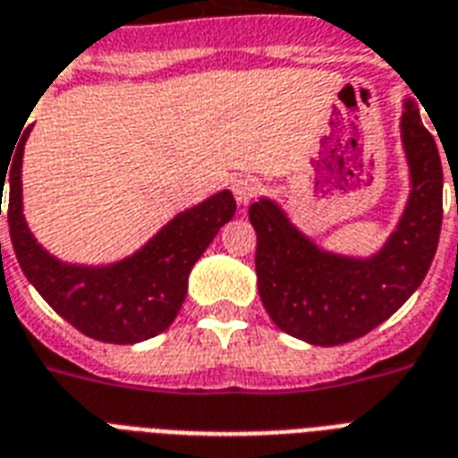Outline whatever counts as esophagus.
Listing matches in <instances>:
<instances>
[{
	"label": "esophagus",
	"mask_w": 458,
	"mask_h": 458,
	"mask_svg": "<svg viewBox=\"0 0 458 458\" xmlns=\"http://www.w3.org/2000/svg\"><path fill=\"white\" fill-rule=\"evenodd\" d=\"M233 192H235V199L240 204H250L259 192H261V180L251 178V175H240V178L233 182Z\"/></svg>",
	"instance_id": "esophagus-1"
}]
</instances>
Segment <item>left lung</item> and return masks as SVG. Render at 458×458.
<instances>
[{
  "mask_svg": "<svg viewBox=\"0 0 458 458\" xmlns=\"http://www.w3.org/2000/svg\"><path fill=\"white\" fill-rule=\"evenodd\" d=\"M402 142L411 194L397 230L370 259L323 251L271 199L250 207L259 297L283 333L318 347L344 344L390 318L423 283L440 242L442 161L411 99L402 114Z\"/></svg>",
  "mask_w": 458,
  "mask_h": 458,
  "instance_id": "obj_1",
  "label": "left lung"
}]
</instances>
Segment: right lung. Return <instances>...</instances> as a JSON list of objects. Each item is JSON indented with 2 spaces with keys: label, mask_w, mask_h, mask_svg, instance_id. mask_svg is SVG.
Returning a JSON list of instances; mask_svg holds the SVG:
<instances>
[{
  "label": "right lung",
  "mask_w": 458,
  "mask_h": 458,
  "mask_svg": "<svg viewBox=\"0 0 458 458\" xmlns=\"http://www.w3.org/2000/svg\"><path fill=\"white\" fill-rule=\"evenodd\" d=\"M28 135L30 131L21 135L11 165H0V216L6 182L11 244L25 278L61 318L92 340L135 344L164 333L185 301L192 266L235 216L233 194L223 190L178 214L142 250L118 264L97 268L64 264L42 250L25 225L21 164Z\"/></svg>",
  "instance_id": "right-lung-1"
}]
</instances>
